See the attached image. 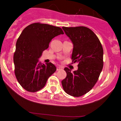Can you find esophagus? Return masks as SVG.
<instances>
[{
	"mask_svg": "<svg viewBox=\"0 0 121 121\" xmlns=\"http://www.w3.org/2000/svg\"><path fill=\"white\" fill-rule=\"evenodd\" d=\"M63 69V67H61V66H57V71H59V70H60V69Z\"/></svg>",
	"mask_w": 121,
	"mask_h": 121,
	"instance_id": "obj_1",
	"label": "esophagus"
}]
</instances>
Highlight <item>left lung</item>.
Returning <instances> with one entry per match:
<instances>
[{
	"instance_id": "8db88e82",
	"label": "left lung",
	"mask_w": 121,
	"mask_h": 121,
	"mask_svg": "<svg viewBox=\"0 0 121 121\" xmlns=\"http://www.w3.org/2000/svg\"><path fill=\"white\" fill-rule=\"evenodd\" d=\"M73 44L71 58L77 62L78 69L71 73L64 68L67 76L61 81L64 91L73 97L87 93L97 82L103 68V48L95 34L84 26L63 27Z\"/></svg>"
}]
</instances>
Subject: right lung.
<instances>
[{"label":"right lung","instance_id":"1","mask_svg":"<svg viewBox=\"0 0 121 121\" xmlns=\"http://www.w3.org/2000/svg\"><path fill=\"white\" fill-rule=\"evenodd\" d=\"M63 34L59 27L40 23L30 24L22 31L17 40L13 61L16 77L26 91L34 92L42 89L56 71L52 63L42 64L39 59L52 39Z\"/></svg>","mask_w":121,"mask_h":121}]
</instances>
